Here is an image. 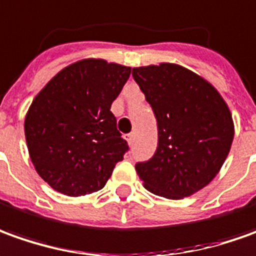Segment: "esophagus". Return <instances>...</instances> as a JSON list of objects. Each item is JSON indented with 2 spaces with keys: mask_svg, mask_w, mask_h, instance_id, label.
Here are the masks:
<instances>
[{
  "mask_svg": "<svg viewBox=\"0 0 256 256\" xmlns=\"http://www.w3.org/2000/svg\"><path fill=\"white\" fill-rule=\"evenodd\" d=\"M134 138H135V135H134V134H128V135H126V140H128V144H130V145H132Z\"/></svg>",
  "mask_w": 256,
  "mask_h": 256,
  "instance_id": "obj_1",
  "label": "esophagus"
}]
</instances>
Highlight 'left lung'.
<instances>
[{"mask_svg":"<svg viewBox=\"0 0 256 256\" xmlns=\"http://www.w3.org/2000/svg\"><path fill=\"white\" fill-rule=\"evenodd\" d=\"M132 76L158 121V149L135 168L148 191L181 199L209 184L232 148L234 124L220 93L177 64L138 66Z\"/></svg>","mask_w":256,"mask_h":256,"instance_id":"8db88e82","label":"left lung"}]
</instances>
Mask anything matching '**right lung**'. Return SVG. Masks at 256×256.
Returning a JSON list of instances; mask_svg holds the SVG:
<instances>
[{
    "label": "right lung",
    "mask_w": 256,
    "mask_h": 256,
    "mask_svg": "<svg viewBox=\"0 0 256 256\" xmlns=\"http://www.w3.org/2000/svg\"><path fill=\"white\" fill-rule=\"evenodd\" d=\"M130 75V66L80 60L34 98L24 136L37 174L52 190L68 196L98 191L124 158L128 144L110 108Z\"/></svg>",
    "instance_id": "obj_1"
}]
</instances>
